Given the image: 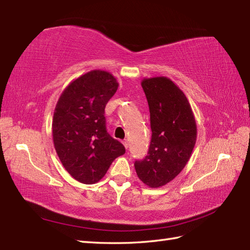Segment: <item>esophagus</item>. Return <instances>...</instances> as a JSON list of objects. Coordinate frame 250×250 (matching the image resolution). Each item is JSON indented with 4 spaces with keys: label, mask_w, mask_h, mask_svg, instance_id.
<instances>
[{
    "label": "esophagus",
    "mask_w": 250,
    "mask_h": 250,
    "mask_svg": "<svg viewBox=\"0 0 250 250\" xmlns=\"http://www.w3.org/2000/svg\"><path fill=\"white\" fill-rule=\"evenodd\" d=\"M122 144H124V146L125 147V149H128V147H129V141L128 140H125L124 142H122Z\"/></svg>",
    "instance_id": "34e87169"
}]
</instances>
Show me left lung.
I'll list each match as a JSON object with an SVG mask.
<instances>
[{
	"label": "left lung",
	"mask_w": 250,
	"mask_h": 250,
	"mask_svg": "<svg viewBox=\"0 0 250 250\" xmlns=\"http://www.w3.org/2000/svg\"><path fill=\"white\" fill-rule=\"evenodd\" d=\"M150 111L151 141L144 160L136 161L137 176L150 188L168 184L183 171L196 142V122L183 90L164 76L143 78Z\"/></svg>",
	"instance_id": "left-lung-1"
}]
</instances>
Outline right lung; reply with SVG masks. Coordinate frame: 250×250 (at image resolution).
<instances>
[{
    "label": "right lung",
    "instance_id": "obj_1",
    "mask_svg": "<svg viewBox=\"0 0 250 250\" xmlns=\"http://www.w3.org/2000/svg\"><path fill=\"white\" fill-rule=\"evenodd\" d=\"M119 83L109 72L93 70L74 79L58 100L52 141L62 166L79 183L102 179L125 146L106 131L105 106Z\"/></svg>",
    "mask_w": 250,
    "mask_h": 250
}]
</instances>
